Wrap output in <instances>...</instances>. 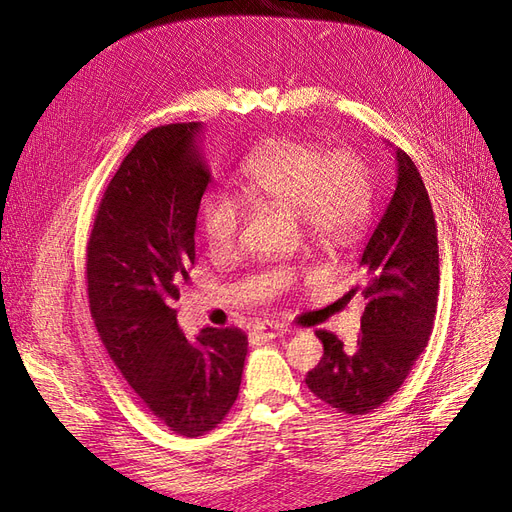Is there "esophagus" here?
<instances>
[{"instance_id": "obj_1", "label": "esophagus", "mask_w": 512, "mask_h": 512, "mask_svg": "<svg viewBox=\"0 0 512 512\" xmlns=\"http://www.w3.org/2000/svg\"><path fill=\"white\" fill-rule=\"evenodd\" d=\"M289 332L287 325H280V323H259L255 329H253V338L261 340V342H268L272 338H278Z\"/></svg>"}]
</instances>
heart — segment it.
<instances>
[{
	"instance_id": "b5f03b06",
	"label": "heart",
	"mask_w": 512,
	"mask_h": 512,
	"mask_svg": "<svg viewBox=\"0 0 512 512\" xmlns=\"http://www.w3.org/2000/svg\"><path fill=\"white\" fill-rule=\"evenodd\" d=\"M249 195L298 214L306 232L323 242L353 238L372 210V174L368 163L349 148L278 138L261 144L240 163ZM240 204L221 191H210L200 206L206 242L217 251L236 246L242 229Z\"/></svg>"
}]
</instances>
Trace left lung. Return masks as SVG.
Listing matches in <instances>:
<instances>
[{
    "label": "left lung",
    "instance_id": "8db88e82",
    "mask_svg": "<svg viewBox=\"0 0 512 512\" xmlns=\"http://www.w3.org/2000/svg\"><path fill=\"white\" fill-rule=\"evenodd\" d=\"M398 185L359 259V283L344 295L366 300L353 349L317 329L323 357L308 389L346 415H366L402 387L427 346L438 306V232L430 195L412 159L395 148Z\"/></svg>",
    "mask_w": 512,
    "mask_h": 512
}]
</instances>
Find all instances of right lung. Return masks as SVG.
Here are the masks:
<instances>
[{
	"label": "right lung",
	"instance_id": "1",
	"mask_svg": "<svg viewBox=\"0 0 512 512\" xmlns=\"http://www.w3.org/2000/svg\"><path fill=\"white\" fill-rule=\"evenodd\" d=\"M200 127L161 125L136 142L110 178L87 242L89 308L108 357L142 404L187 438L232 410L249 346L238 327H206L189 340L176 323L210 183L195 146Z\"/></svg>",
	"mask_w": 512,
	"mask_h": 512
}]
</instances>
